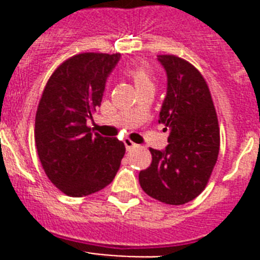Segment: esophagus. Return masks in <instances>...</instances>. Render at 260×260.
<instances>
[{"label":"esophagus","instance_id":"34e87169","mask_svg":"<svg viewBox=\"0 0 260 260\" xmlns=\"http://www.w3.org/2000/svg\"><path fill=\"white\" fill-rule=\"evenodd\" d=\"M123 143H125V147L127 151H132L133 148H135V147H137V144H135L133 141H130V139H125V141H123Z\"/></svg>","mask_w":260,"mask_h":260}]
</instances>
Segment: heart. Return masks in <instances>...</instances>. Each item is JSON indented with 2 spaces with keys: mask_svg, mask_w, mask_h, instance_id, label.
I'll return each instance as SVG.
<instances>
[{
  "mask_svg": "<svg viewBox=\"0 0 260 260\" xmlns=\"http://www.w3.org/2000/svg\"><path fill=\"white\" fill-rule=\"evenodd\" d=\"M127 74L132 77V79L134 80L135 87L139 88V87L143 86H153L152 83V74H151L150 69L144 65H138L134 68L128 69Z\"/></svg>",
  "mask_w": 260,
  "mask_h": 260,
  "instance_id": "heart-1",
  "label": "heart"
}]
</instances>
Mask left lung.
I'll return each mask as SVG.
<instances>
[{
	"mask_svg": "<svg viewBox=\"0 0 260 260\" xmlns=\"http://www.w3.org/2000/svg\"><path fill=\"white\" fill-rule=\"evenodd\" d=\"M157 61L167 74L158 123L169 128V144L150 148L152 162L139 173V183L152 198L180 206L197 198L210 180L219 155V122L201 73L180 57L164 54Z\"/></svg>",
	"mask_w": 260,
	"mask_h": 260,
	"instance_id": "1",
	"label": "left lung"
}]
</instances>
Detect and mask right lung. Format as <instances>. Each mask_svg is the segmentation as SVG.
<instances>
[{
    "mask_svg": "<svg viewBox=\"0 0 260 260\" xmlns=\"http://www.w3.org/2000/svg\"><path fill=\"white\" fill-rule=\"evenodd\" d=\"M121 54L82 53L52 74L39 103L35 143L48 178L70 197L104 189L125 155L117 138L89 132L87 121L100 107L107 79Z\"/></svg>",
    "mask_w": 260,
    "mask_h": 260,
    "instance_id": "right-lung-1",
    "label": "right lung"
}]
</instances>
